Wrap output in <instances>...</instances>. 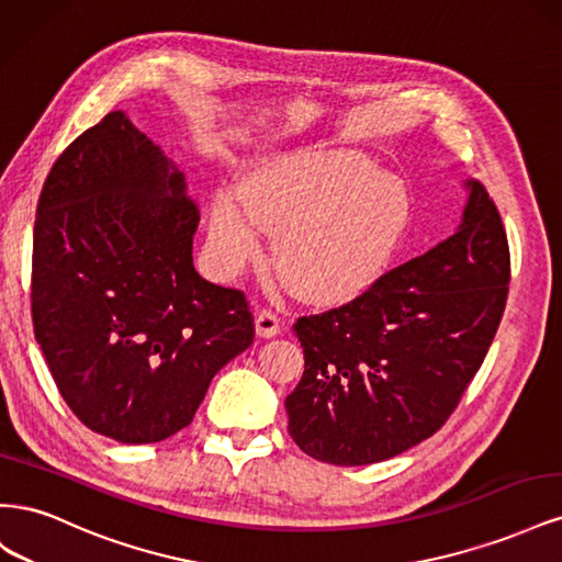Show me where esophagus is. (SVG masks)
<instances>
[{
	"label": "esophagus",
	"mask_w": 562,
	"mask_h": 562,
	"mask_svg": "<svg viewBox=\"0 0 562 562\" xmlns=\"http://www.w3.org/2000/svg\"><path fill=\"white\" fill-rule=\"evenodd\" d=\"M255 333H258V337H262V339L277 337L281 333V318L274 312L260 310L258 314H255Z\"/></svg>",
	"instance_id": "1"
}]
</instances>
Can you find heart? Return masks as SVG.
Listing matches in <instances>:
<instances>
[{
  "label": "heart",
  "mask_w": 562,
  "mask_h": 562,
  "mask_svg": "<svg viewBox=\"0 0 562 562\" xmlns=\"http://www.w3.org/2000/svg\"><path fill=\"white\" fill-rule=\"evenodd\" d=\"M411 223V192L378 164L342 149H304L262 161L239 192L213 199L209 255L220 274L239 271L277 232V260L297 291L345 300L375 281Z\"/></svg>",
  "instance_id": "obj_1"
}]
</instances>
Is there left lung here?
Segmentation results:
<instances>
[{"instance_id": "left-lung-1", "label": "left lung", "mask_w": 562, "mask_h": 562, "mask_svg": "<svg viewBox=\"0 0 562 562\" xmlns=\"http://www.w3.org/2000/svg\"><path fill=\"white\" fill-rule=\"evenodd\" d=\"M457 229L339 310L302 316L304 372L285 398L300 450L375 464L434 436L481 368L504 314L508 244L479 180Z\"/></svg>"}]
</instances>
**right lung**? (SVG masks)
Instances as JSON below:
<instances>
[{"label": "right lung", "mask_w": 562, "mask_h": 562, "mask_svg": "<svg viewBox=\"0 0 562 562\" xmlns=\"http://www.w3.org/2000/svg\"><path fill=\"white\" fill-rule=\"evenodd\" d=\"M199 211L126 112L50 168L32 241V323L70 411L126 446L192 422L215 372L252 345L241 291L199 277Z\"/></svg>", "instance_id": "right-lung-1"}]
</instances>
